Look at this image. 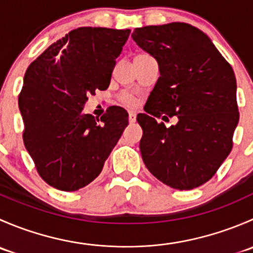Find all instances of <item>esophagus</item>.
<instances>
[{"instance_id": "obj_1", "label": "esophagus", "mask_w": 253, "mask_h": 253, "mask_svg": "<svg viewBox=\"0 0 253 253\" xmlns=\"http://www.w3.org/2000/svg\"><path fill=\"white\" fill-rule=\"evenodd\" d=\"M136 119H137V116H136V114H134V112H129L128 114V121H129V124H133V122H136Z\"/></svg>"}]
</instances>
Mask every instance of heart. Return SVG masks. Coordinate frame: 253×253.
<instances>
[{
	"instance_id": "1",
	"label": "heart",
	"mask_w": 253,
	"mask_h": 253,
	"mask_svg": "<svg viewBox=\"0 0 253 253\" xmlns=\"http://www.w3.org/2000/svg\"><path fill=\"white\" fill-rule=\"evenodd\" d=\"M121 101L122 104H125L126 106H134L137 104L136 99H134L132 95H129V94H122Z\"/></svg>"
}]
</instances>
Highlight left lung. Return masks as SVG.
Masks as SVG:
<instances>
[{
	"label": "left lung",
	"mask_w": 253,
	"mask_h": 253,
	"mask_svg": "<svg viewBox=\"0 0 253 253\" xmlns=\"http://www.w3.org/2000/svg\"><path fill=\"white\" fill-rule=\"evenodd\" d=\"M132 39L158 61L160 72L145 114L137 115L143 162L170 187H198L233 148L239 122L233 68L205 33L186 23L137 28ZM162 113L177 116L178 124H158L152 116Z\"/></svg>",
	"instance_id": "8db88e82"
}]
</instances>
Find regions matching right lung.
<instances>
[{
    "label": "right lung",
    "mask_w": 253,
    "mask_h": 253,
    "mask_svg": "<svg viewBox=\"0 0 253 253\" xmlns=\"http://www.w3.org/2000/svg\"><path fill=\"white\" fill-rule=\"evenodd\" d=\"M129 29L82 27L50 45L24 76L18 105L23 141L42 180L77 191L98 177L128 125V114L110 106L100 119L84 114L88 95L110 84Z\"/></svg>",
    "instance_id": "right-lung-1"
}]
</instances>
